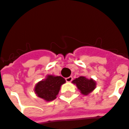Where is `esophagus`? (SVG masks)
Returning a JSON list of instances; mask_svg holds the SVG:
<instances>
[{
    "label": "esophagus",
    "instance_id": "obj_1",
    "mask_svg": "<svg viewBox=\"0 0 129 129\" xmlns=\"http://www.w3.org/2000/svg\"><path fill=\"white\" fill-rule=\"evenodd\" d=\"M66 81L67 82H71L72 81V77H69L66 78Z\"/></svg>",
    "mask_w": 129,
    "mask_h": 129
}]
</instances>
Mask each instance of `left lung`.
I'll list each match as a JSON object with an SVG mask.
<instances>
[{
    "mask_svg": "<svg viewBox=\"0 0 129 129\" xmlns=\"http://www.w3.org/2000/svg\"><path fill=\"white\" fill-rule=\"evenodd\" d=\"M73 83L76 84L81 93L84 95H87L96 87V82L92 79H87L84 77H80L74 79Z\"/></svg>",
    "mask_w": 129,
    "mask_h": 129,
    "instance_id": "left-lung-1",
    "label": "left lung"
}]
</instances>
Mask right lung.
<instances>
[{
	"mask_svg": "<svg viewBox=\"0 0 129 129\" xmlns=\"http://www.w3.org/2000/svg\"><path fill=\"white\" fill-rule=\"evenodd\" d=\"M65 82L66 80L63 77L48 75L45 80L40 81L36 85L35 94L46 101H53L56 99L61 85Z\"/></svg>",
	"mask_w": 129,
	"mask_h": 129,
	"instance_id": "right-lung-1",
	"label": "right lung"
}]
</instances>
